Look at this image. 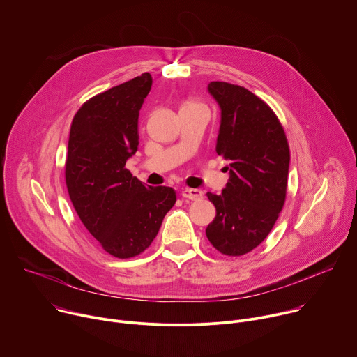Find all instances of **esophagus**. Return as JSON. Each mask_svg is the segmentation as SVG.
<instances>
[{
    "label": "esophagus",
    "mask_w": 357,
    "mask_h": 357,
    "mask_svg": "<svg viewBox=\"0 0 357 357\" xmlns=\"http://www.w3.org/2000/svg\"><path fill=\"white\" fill-rule=\"evenodd\" d=\"M182 196H183L185 199H189V200H199V199H202L203 193H202V190H199V189L186 188V189L182 190Z\"/></svg>",
    "instance_id": "obj_1"
}]
</instances>
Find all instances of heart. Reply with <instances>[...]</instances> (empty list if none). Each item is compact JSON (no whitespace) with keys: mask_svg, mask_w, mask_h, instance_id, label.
<instances>
[{"mask_svg":"<svg viewBox=\"0 0 357 357\" xmlns=\"http://www.w3.org/2000/svg\"><path fill=\"white\" fill-rule=\"evenodd\" d=\"M195 106H200V105L196 103V101H190V100L185 101V103L182 105V107H195Z\"/></svg>","mask_w":357,"mask_h":357,"instance_id":"b5f03b06","label":"heart"}]
</instances>
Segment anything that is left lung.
<instances>
[{
	"instance_id": "8db88e82",
	"label": "left lung",
	"mask_w": 357,
	"mask_h": 357,
	"mask_svg": "<svg viewBox=\"0 0 357 357\" xmlns=\"http://www.w3.org/2000/svg\"><path fill=\"white\" fill-rule=\"evenodd\" d=\"M208 91L220 107L216 152L230 162V176L222 195L206 193L216 208L206 236L222 254L243 256L268 236L284 206L289 148L260 97L226 82L209 83Z\"/></svg>"
}]
</instances>
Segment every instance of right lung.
I'll return each mask as SVG.
<instances>
[{
  "mask_svg": "<svg viewBox=\"0 0 357 357\" xmlns=\"http://www.w3.org/2000/svg\"><path fill=\"white\" fill-rule=\"evenodd\" d=\"M152 86L148 72L91 97L76 113L66 186L73 206L109 254L130 259L160 231L176 202L169 186H149L126 169L138 149V116Z\"/></svg>",
  "mask_w": 357,
  "mask_h": 357,
  "instance_id": "add662e5",
  "label": "right lung"
}]
</instances>
